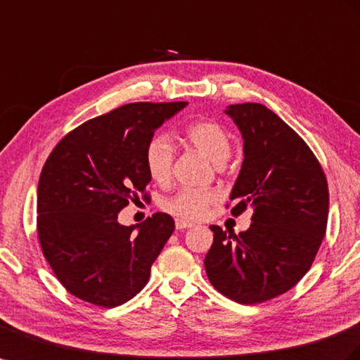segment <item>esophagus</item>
<instances>
[{
	"instance_id": "34e87169",
	"label": "esophagus",
	"mask_w": 360,
	"mask_h": 360,
	"mask_svg": "<svg viewBox=\"0 0 360 360\" xmlns=\"http://www.w3.org/2000/svg\"><path fill=\"white\" fill-rule=\"evenodd\" d=\"M193 224L192 222H188L184 219H176V229L177 230H186V229H192Z\"/></svg>"
}]
</instances>
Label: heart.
Masks as SVG:
<instances>
[{
	"label": "heart",
	"instance_id": "heart-1",
	"mask_svg": "<svg viewBox=\"0 0 360 360\" xmlns=\"http://www.w3.org/2000/svg\"><path fill=\"white\" fill-rule=\"evenodd\" d=\"M183 138L193 148L202 153L210 162L222 165L231 153V142L226 129L215 121L195 120L183 130ZM174 148L167 136L153 138L145 148V168L158 184H167L171 179ZM218 200L212 191L181 189L165 202V210L180 219L197 221L206 217L209 207Z\"/></svg>",
	"mask_w": 360,
	"mask_h": 360
}]
</instances>
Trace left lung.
Here are the masks:
<instances>
[{"mask_svg":"<svg viewBox=\"0 0 360 360\" xmlns=\"http://www.w3.org/2000/svg\"><path fill=\"white\" fill-rule=\"evenodd\" d=\"M226 113L244 138L231 215L251 206L252 222L239 235L210 226L204 266L222 295L256 304L294 288L312 265L326 235L328 186L312 150L273 110L245 103Z\"/></svg>","mask_w":360,"mask_h":360,"instance_id":"obj_1","label":"left lung"}]
</instances>
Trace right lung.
Wrapping results in <instances>:
<instances>
[{"instance_id":"1","label":"right lung","mask_w":360,"mask_h":360,"mask_svg":"<svg viewBox=\"0 0 360 360\" xmlns=\"http://www.w3.org/2000/svg\"><path fill=\"white\" fill-rule=\"evenodd\" d=\"M186 104L121 105L68 133L48 156L37 184V236L56 277L77 298L115 307L147 285L176 224L158 212L125 227L118 213L138 193L148 197L145 148Z\"/></svg>"}]
</instances>
